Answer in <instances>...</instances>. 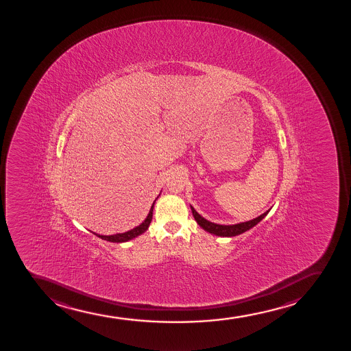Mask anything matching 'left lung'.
I'll use <instances>...</instances> for the list:
<instances>
[{"label": "left lung", "instance_id": "1", "mask_svg": "<svg viewBox=\"0 0 351 351\" xmlns=\"http://www.w3.org/2000/svg\"><path fill=\"white\" fill-rule=\"evenodd\" d=\"M192 208L193 216L195 218V221H197L202 229L206 230L209 233H213L215 236L219 237H233L238 236L240 233L245 232L247 230L252 229L253 226H256L258 221H261L262 218L265 217L269 210L266 211L265 214L260 215L258 217L252 219V221H244V223H239V224H234V226H219V224H215L211 221L204 219L201 215L196 213L195 209Z\"/></svg>", "mask_w": 351, "mask_h": 351}]
</instances>
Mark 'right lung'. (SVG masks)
<instances>
[{
  "label": "right lung",
  "instance_id": "right-lung-1",
  "mask_svg": "<svg viewBox=\"0 0 351 351\" xmlns=\"http://www.w3.org/2000/svg\"><path fill=\"white\" fill-rule=\"evenodd\" d=\"M155 204V202H154ZM154 204L152 206V209L149 211L148 216L147 218L144 219L143 223L141 224V226H136L135 229L130 230L128 232L125 233H117V234H113V236H101V234H97L95 233L97 237H99L101 239L107 240V241H111V243H125V241H128V240L133 239L135 237L140 236L144 231H147L149 226H150V223H152V211H154Z\"/></svg>",
  "mask_w": 351,
  "mask_h": 351
}]
</instances>
